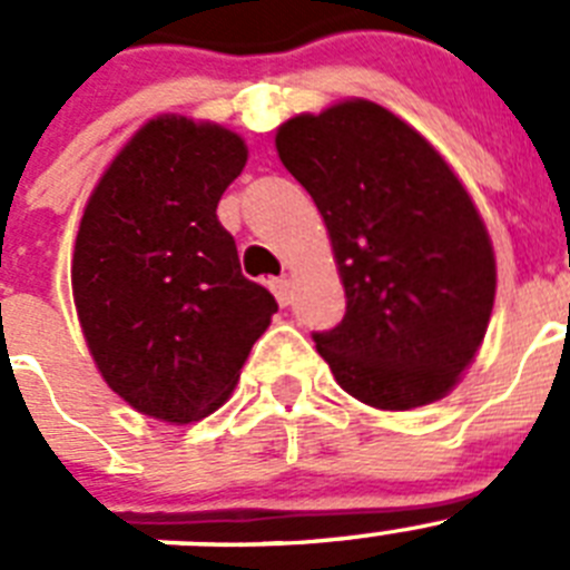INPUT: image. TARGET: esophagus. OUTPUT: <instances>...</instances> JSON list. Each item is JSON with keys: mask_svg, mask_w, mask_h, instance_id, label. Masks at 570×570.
Returning <instances> with one entry per match:
<instances>
[{"mask_svg": "<svg viewBox=\"0 0 570 570\" xmlns=\"http://www.w3.org/2000/svg\"><path fill=\"white\" fill-rule=\"evenodd\" d=\"M269 289H273L275 301H278L281 306H289V301H292V281L289 278L269 281Z\"/></svg>", "mask_w": 570, "mask_h": 570, "instance_id": "esophagus-1", "label": "esophagus"}]
</instances>
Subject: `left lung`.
Returning a JSON list of instances; mask_svg holds the SVG:
<instances>
[{"instance_id": "1", "label": "left lung", "mask_w": 570, "mask_h": 570, "mask_svg": "<svg viewBox=\"0 0 570 570\" xmlns=\"http://www.w3.org/2000/svg\"><path fill=\"white\" fill-rule=\"evenodd\" d=\"M281 163L326 222L345 315L315 332L345 393L380 411L446 396L494 303V253L470 194L416 129L371 100L297 115Z\"/></svg>"}]
</instances>
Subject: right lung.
Returning a JSON list of instances; mask_svg holds the SVG:
<instances>
[{
	"label": "right lung",
	"mask_w": 570,
	"mask_h": 570,
	"mask_svg": "<svg viewBox=\"0 0 570 570\" xmlns=\"http://www.w3.org/2000/svg\"><path fill=\"white\" fill-rule=\"evenodd\" d=\"M247 146L216 124L154 117L111 159L72 255L78 321L106 385L171 424L236 387L278 303L242 275L216 207Z\"/></svg>",
	"instance_id": "add662e5"
}]
</instances>
